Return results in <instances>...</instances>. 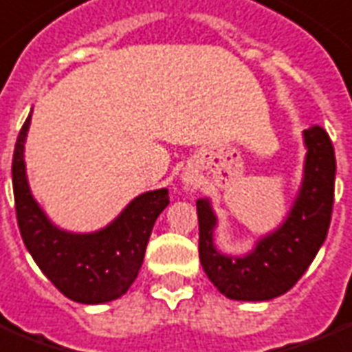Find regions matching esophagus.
Segmentation results:
<instances>
[{
    "label": "esophagus",
    "mask_w": 352,
    "mask_h": 352,
    "mask_svg": "<svg viewBox=\"0 0 352 352\" xmlns=\"http://www.w3.org/2000/svg\"><path fill=\"white\" fill-rule=\"evenodd\" d=\"M181 181H182V184H184V188H188V190L195 186V177L192 171H184L181 177Z\"/></svg>",
    "instance_id": "obj_1"
}]
</instances>
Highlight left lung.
<instances>
[{"mask_svg":"<svg viewBox=\"0 0 352 352\" xmlns=\"http://www.w3.org/2000/svg\"><path fill=\"white\" fill-rule=\"evenodd\" d=\"M307 157L288 216L245 254L221 253L214 243L218 216L210 199H197L199 258L210 283L234 301H270L286 294L316 258L329 232L336 157L325 129L302 131Z\"/></svg>","mask_w":352,"mask_h":352,"instance_id":"left-lung-1","label":"left lung"}]
</instances>
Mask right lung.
Instances as JSON below:
<instances>
[{"mask_svg": "<svg viewBox=\"0 0 352 352\" xmlns=\"http://www.w3.org/2000/svg\"><path fill=\"white\" fill-rule=\"evenodd\" d=\"M29 125L31 114L18 134L12 157L16 218L27 251L55 288L72 301L82 305L114 301L138 277L153 225L170 205L168 188L134 197L103 229L94 232L60 229L36 203L27 181L23 153Z\"/></svg>", "mask_w": 352, "mask_h": 352, "instance_id": "1", "label": "right lung"}]
</instances>
